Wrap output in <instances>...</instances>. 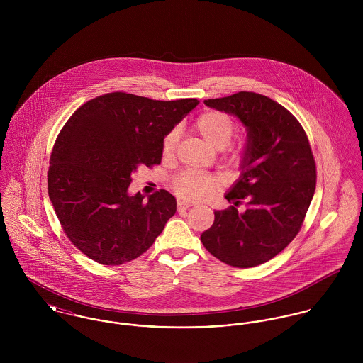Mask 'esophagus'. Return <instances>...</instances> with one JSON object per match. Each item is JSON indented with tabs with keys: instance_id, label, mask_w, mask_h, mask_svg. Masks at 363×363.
Instances as JSON below:
<instances>
[{
	"instance_id": "esophagus-1",
	"label": "esophagus",
	"mask_w": 363,
	"mask_h": 363,
	"mask_svg": "<svg viewBox=\"0 0 363 363\" xmlns=\"http://www.w3.org/2000/svg\"><path fill=\"white\" fill-rule=\"evenodd\" d=\"M190 207H191V203H187V201H179L177 203V211L179 212H183V211H186Z\"/></svg>"
}]
</instances>
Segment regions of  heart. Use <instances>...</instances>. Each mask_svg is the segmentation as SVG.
<instances>
[{
    "label": "heart",
    "instance_id": "heart-1",
    "mask_svg": "<svg viewBox=\"0 0 363 363\" xmlns=\"http://www.w3.org/2000/svg\"><path fill=\"white\" fill-rule=\"evenodd\" d=\"M196 130L209 147L223 150L229 145L236 125L230 116L211 110L196 120ZM179 141V130H172L163 140V155H172ZM218 179L211 174L184 172L173 180V190L184 200H204L215 190Z\"/></svg>",
    "mask_w": 363,
    "mask_h": 363
}]
</instances>
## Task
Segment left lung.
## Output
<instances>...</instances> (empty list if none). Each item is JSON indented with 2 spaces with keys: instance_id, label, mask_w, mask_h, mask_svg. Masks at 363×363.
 <instances>
[{
  "instance_id": "8db88e82",
  "label": "left lung",
  "mask_w": 363,
  "mask_h": 363,
  "mask_svg": "<svg viewBox=\"0 0 363 363\" xmlns=\"http://www.w3.org/2000/svg\"><path fill=\"white\" fill-rule=\"evenodd\" d=\"M235 116L247 141L240 176L225 194L233 206L215 211L201 242L222 262L250 268L281 253L298 235L315 190V163L299 121L272 99L255 92L204 101ZM248 208L239 213L240 199Z\"/></svg>"
}]
</instances>
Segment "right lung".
<instances>
[{
  "instance_id": "right-lung-1",
  "label": "right lung",
  "mask_w": 363,
  "mask_h": 363,
  "mask_svg": "<svg viewBox=\"0 0 363 363\" xmlns=\"http://www.w3.org/2000/svg\"><path fill=\"white\" fill-rule=\"evenodd\" d=\"M197 99L152 101L113 92L82 104L60 131L48 173L55 215L77 249L104 265L145 253L176 212L166 190L131 196V174L159 164L163 138Z\"/></svg>"
}]
</instances>
